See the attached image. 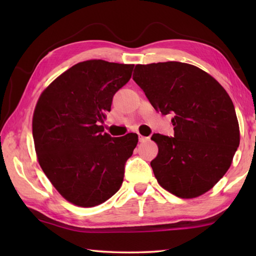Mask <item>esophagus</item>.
I'll return each mask as SVG.
<instances>
[{
    "mask_svg": "<svg viewBox=\"0 0 256 256\" xmlns=\"http://www.w3.org/2000/svg\"><path fill=\"white\" fill-rule=\"evenodd\" d=\"M148 140V138H145V136H143V135H138V140L140 143H143V142H145V140Z\"/></svg>",
    "mask_w": 256,
    "mask_h": 256,
    "instance_id": "obj_1",
    "label": "esophagus"
}]
</instances>
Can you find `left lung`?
Masks as SVG:
<instances>
[{
	"mask_svg": "<svg viewBox=\"0 0 256 256\" xmlns=\"http://www.w3.org/2000/svg\"><path fill=\"white\" fill-rule=\"evenodd\" d=\"M133 79L162 116L172 114L174 138L154 134L158 154L150 162L167 192L192 199L206 194L229 170L240 144L234 106L218 81L194 64H136Z\"/></svg>",
	"mask_w": 256,
	"mask_h": 256,
	"instance_id": "1",
	"label": "left lung"
}]
</instances>
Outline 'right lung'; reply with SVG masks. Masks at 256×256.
<instances>
[{
	"label": "right lung",
	"mask_w": 256,
	"mask_h": 256,
	"mask_svg": "<svg viewBox=\"0 0 256 256\" xmlns=\"http://www.w3.org/2000/svg\"><path fill=\"white\" fill-rule=\"evenodd\" d=\"M134 64L81 62L42 92L32 114L37 160L57 192L84 208L101 204L121 188L124 165L138 136L111 138L101 123Z\"/></svg>",
	"instance_id": "add662e5"
}]
</instances>
